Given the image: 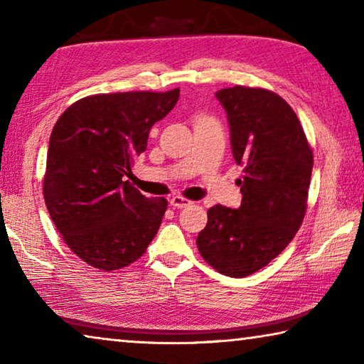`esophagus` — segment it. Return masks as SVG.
<instances>
[{
	"instance_id": "esophagus-1",
	"label": "esophagus",
	"mask_w": 364,
	"mask_h": 364,
	"mask_svg": "<svg viewBox=\"0 0 364 364\" xmlns=\"http://www.w3.org/2000/svg\"><path fill=\"white\" fill-rule=\"evenodd\" d=\"M189 204H191V200L184 199V197H181V196H175L170 199V205L173 208H183V207H188Z\"/></svg>"
}]
</instances>
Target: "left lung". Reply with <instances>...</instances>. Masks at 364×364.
I'll use <instances>...</instances> for the list:
<instances>
[{
	"instance_id": "obj_1",
	"label": "left lung",
	"mask_w": 364,
	"mask_h": 364,
	"mask_svg": "<svg viewBox=\"0 0 364 364\" xmlns=\"http://www.w3.org/2000/svg\"><path fill=\"white\" fill-rule=\"evenodd\" d=\"M228 115L232 156L244 165L239 208L213 205L197 236L204 260L245 278L278 257L304 221L313 154L292 107L273 91L234 86L215 93Z\"/></svg>"
}]
</instances>
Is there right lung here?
<instances>
[{
    "label": "right lung",
    "mask_w": 364,
    "mask_h": 364,
    "mask_svg": "<svg viewBox=\"0 0 364 364\" xmlns=\"http://www.w3.org/2000/svg\"><path fill=\"white\" fill-rule=\"evenodd\" d=\"M178 97V88L88 96L54 125L43 194L65 244L91 267H127L156 237L167 199L143 196L123 176Z\"/></svg>",
    "instance_id": "add662e5"
}]
</instances>
